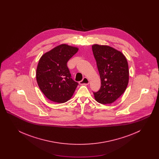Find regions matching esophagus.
<instances>
[{
    "label": "esophagus",
    "mask_w": 159,
    "mask_h": 159,
    "mask_svg": "<svg viewBox=\"0 0 159 159\" xmlns=\"http://www.w3.org/2000/svg\"><path fill=\"white\" fill-rule=\"evenodd\" d=\"M79 83H80V84H82V85H87V84H89V79L88 78L84 77L83 80L82 81H80Z\"/></svg>",
    "instance_id": "esophagus-1"
}]
</instances>
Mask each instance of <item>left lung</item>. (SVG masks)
Listing matches in <instances>:
<instances>
[{
  "mask_svg": "<svg viewBox=\"0 0 159 159\" xmlns=\"http://www.w3.org/2000/svg\"><path fill=\"white\" fill-rule=\"evenodd\" d=\"M92 48L101 81L99 91L93 93L94 97L99 103L111 104L128 84V61L123 53L111 46L94 44Z\"/></svg>",
  "mask_w": 159,
  "mask_h": 159,
  "instance_id": "obj_1",
  "label": "left lung"
}]
</instances>
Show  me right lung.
<instances>
[{
  "mask_svg": "<svg viewBox=\"0 0 159 159\" xmlns=\"http://www.w3.org/2000/svg\"><path fill=\"white\" fill-rule=\"evenodd\" d=\"M79 48L61 44L44 53L36 68V80L40 89L49 100L64 103L71 98L78 83L71 78L67 63Z\"/></svg>",
  "mask_w": 159,
  "mask_h": 159,
  "instance_id": "obj_1",
  "label": "right lung"
}]
</instances>
